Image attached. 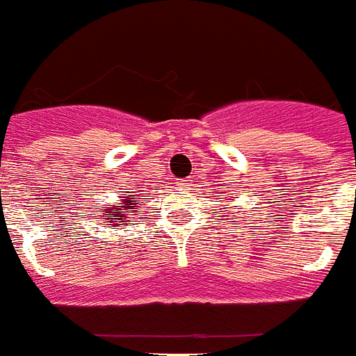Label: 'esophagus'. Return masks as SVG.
Masks as SVG:
<instances>
[{
	"label": "esophagus",
	"mask_w": 356,
	"mask_h": 356,
	"mask_svg": "<svg viewBox=\"0 0 356 356\" xmlns=\"http://www.w3.org/2000/svg\"><path fill=\"white\" fill-rule=\"evenodd\" d=\"M189 181H191V180H189V178H181V180L178 181V186H180V188H186Z\"/></svg>",
	"instance_id": "1"
}]
</instances>
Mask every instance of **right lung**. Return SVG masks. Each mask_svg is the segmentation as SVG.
<instances>
[{"instance_id":"add662e5","label":"right lung","mask_w":356,"mask_h":356,"mask_svg":"<svg viewBox=\"0 0 356 356\" xmlns=\"http://www.w3.org/2000/svg\"><path fill=\"white\" fill-rule=\"evenodd\" d=\"M124 208H125V210H127V208H131V207H124ZM105 218H106V219H112V218H118V219H120V218H124V216H116V213L106 212V213H105ZM106 223H111V221H106Z\"/></svg>"}]
</instances>
